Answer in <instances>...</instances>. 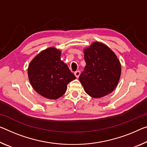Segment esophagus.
<instances>
[{
  "mask_svg": "<svg viewBox=\"0 0 147 147\" xmlns=\"http://www.w3.org/2000/svg\"><path fill=\"white\" fill-rule=\"evenodd\" d=\"M74 74H75V76H76V78H79V76H80V71H75V73H74Z\"/></svg>",
  "mask_w": 147,
  "mask_h": 147,
  "instance_id": "34e87169",
  "label": "esophagus"
}]
</instances>
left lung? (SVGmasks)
Wrapping results in <instances>:
<instances>
[{"label": "left lung", "mask_w": 147, "mask_h": 147, "mask_svg": "<svg viewBox=\"0 0 147 147\" xmlns=\"http://www.w3.org/2000/svg\"><path fill=\"white\" fill-rule=\"evenodd\" d=\"M86 62L79 80L85 91L93 98H100L111 93L118 85L121 75V65L109 47L94 42L85 49Z\"/></svg>", "instance_id": "8db88e82"}]
</instances>
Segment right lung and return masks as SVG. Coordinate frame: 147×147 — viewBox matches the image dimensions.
I'll list each match as a JSON object with an SVG mask.
<instances>
[{"instance_id": "add662e5", "label": "right lung", "mask_w": 147, "mask_h": 147, "mask_svg": "<svg viewBox=\"0 0 147 147\" xmlns=\"http://www.w3.org/2000/svg\"><path fill=\"white\" fill-rule=\"evenodd\" d=\"M61 52L49 48L33 58L28 67V77L35 91L45 98L56 99L62 96L67 85L76 78L60 60Z\"/></svg>"}]
</instances>
